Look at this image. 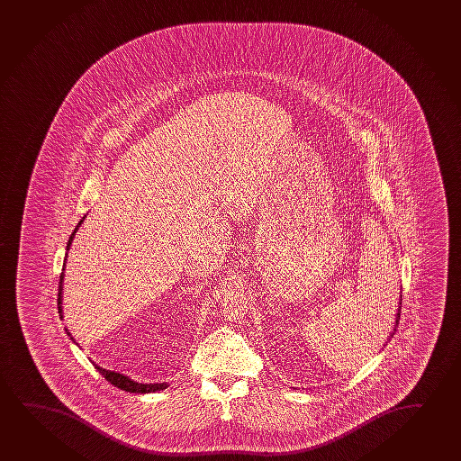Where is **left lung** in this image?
I'll return each mask as SVG.
<instances>
[{
    "label": "left lung",
    "mask_w": 461,
    "mask_h": 461,
    "mask_svg": "<svg viewBox=\"0 0 461 461\" xmlns=\"http://www.w3.org/2000/svg\"><path fill=\"white\" fill-rule=\"evenodd\" d=\"M400 311H401V306L398 307V314H396V325H398V319H400Z\"/></svg>",
    "instance_id": "left-lung-1"
}]
</instances>
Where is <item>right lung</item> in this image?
<instances>
[{"label":"right lung","mask_w":461,"mask_h":461,"mask_svg":"<svg viewBox=\"0 0 461 461\" xmlns=\"http://www.w3.org/2000/svg\"><path fill=\"white\" fill-rule=\"evenodd\" d=\"M86 217H82L80 219L79 223H77V227L74 230L73 234L69 236V240H68L67 250L71 246V242H73L74 234L77 231V228L80 227V223L84 221ZM63 276L65 274L61 273L60 276V285H59V312L61 314V284H63ZM69 334V333H68ZM71 336V334H69ZM73 339V338H71ZM74 340V339H73ZM95 365V363H94ZM95 367L100 371L101 375L106 379L107 382H111L113 385H115L117 388H121V390H125V392H130V393H152V392H158V390H165L167 387V382H163V384H140V382L133 381V379H130L128 375H123L121 373H115V371H109V369H104V367L98 366V365H95Z\"/></svg>","instance_id":"obj_1"}]
</instances>
